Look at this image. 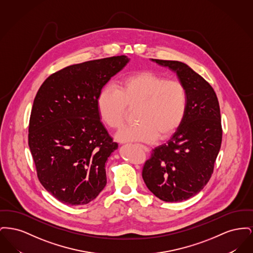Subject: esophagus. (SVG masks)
Here are the masks:
<instances>
[{"instance_id": "esophagus-1", "label": "esophagus", "mask_w": 253, "mask_h": 253, "mask_svg": "<svg viewBox=\"0 0 253 253\" xmlns=\"http://www.w3.org/2000/svg\"><path fill=\"white\" fill-rule=\"evenodd\" d=\"M140 147L142 148V150H143L144 152H149V151H150V150H149V148H148V147H146L144 145H140Z\"/></svg>"}]
</instances>
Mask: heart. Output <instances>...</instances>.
I'll use <instances>...</instances> for the list:
<instances>
[{
	"label": "heart",
	"mask_w": 253,
	"mask_h": 253,
	"mask_svg": "<svg viewBox=\"0 0 253 253\" xmlns=\"http://www.w3.org/2000/svg\"><path fill=\"white\" fill-rule=\"evenodd\" d=\"M188 104L185 86L153 72L129 76L116 87L106 85L96 99L98 114L112 129L120 128L127 107H136V125L126 126L116 134L121 142H154L178 128Z\"/></svg>",
	"instance_id": "b5f03b06"
}]
</instances>
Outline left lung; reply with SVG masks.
I'll use <instances>...</instances> for the list:
<instances>
[{
  "label": "left lung",
  "mask_w": 253,
  "mask_h": 253,
  "mask_svg": "<svg viewBox=\"0 0 253 253\" xmlns=\"http://www.w3.org/2000/svg\"><path fill=\"white\" fill-rule=\"evenodd\" d=\"M152 61L176 73L186 88L188 104L177 130L145 162L142 177L159 199L181 202L199 193L212 174L222 142L219 102L212 87L186 63Z\"/></svg>",
  "instance_id": "left-lung-1"
}]
</instances>
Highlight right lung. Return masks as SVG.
Here are the masks:
<instances>
[{
  "label": "right lung",
  "mask_w": 253,
  "mask_h": 253,
  "mask_svg": "<svg viewBox=\"0 0 253 253\" xmlns=\"http://www.w3.org/2000/svg\"><path fill=\"white\" fill-rule=\"evenodd\" d=\"M129 60L117 56L67 66L37 93L28 145L39 180L63 204H88L106 186L105 163L119 145L100 121L96 99Z\"/></svg>",
  "instance_id": "obj_1"
}]
</instances>
